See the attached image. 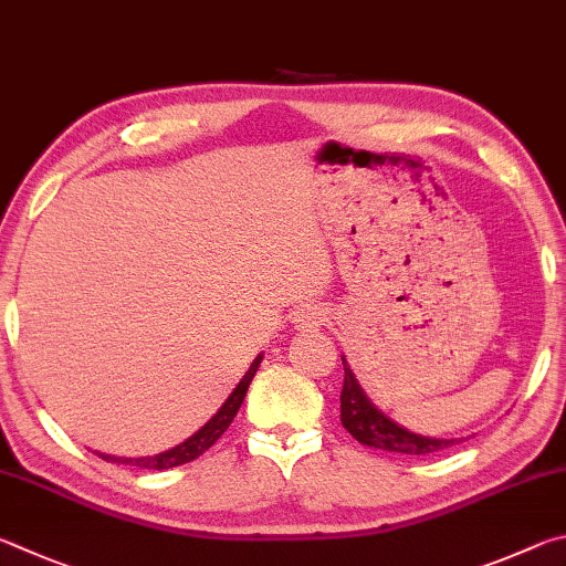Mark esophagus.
<instances>
[{"instance_id":"esophagus-1","label":"esophagus","mask_w":566,"mask_h":566,"mask_svg":"<svg viewBox=\"0 0 566 566\" xmlns=\"http://www.w3.org/2000/svg\"><path fill=\"white\" fill-rule=\"evenodd\" d=\"M328 321V313L321 305H305L298 313H295V323H298V328H321Z\"/></svg>"}]
</instances>
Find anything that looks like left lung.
<instances>
[{"mask_svg": "<svg viewBox=\"0 0 566 566\" xmlns=\"http://www.w3.org/2000/svg\"><path fill=\"white\" fill-rule=\"evenodd\" d=\"M343 392H340V420L343 428L348 430L360 444H368L375 450L385 452H398V454H430L440 452L444 448L462 442V438H428V434H418L408 428H402L400 422L388 418L382 410L373 405V400L360 388L358 378L350 370L348 360L343 355Z\"/></svg>", "mask_w": 566, "mask_h": 566, "instance_id": "8db88e82", "label": "left lung"}]
</instances>
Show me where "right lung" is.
Returning <instances> with one entry per match:
<instances>
[{"instance_id":"1","label":"right lung","mask_w":566,"mask_h":566,"mask_svg":"<svg viewBox=\"0 0 566 566\" xmlns=\"http://www.w3.org/2000/svg\"><path fill=\"white\" fill-rule=\"evenodd\" d=\"M261 360H263V355H258V358L251 363V368L245 370L241 382L235 385L233 392L228 395V400L221 405V410H218L201 430H196L191 438L184 440L181 444H176V448L151 454V458H116V454H106V452H96V454L106 462L136 464V468H146V470H171V468H178V464H186L196 458H201V454L228 430V424L233 422L235 412H238V408H241V402L248 392V385H251L255 370L261 368Z\"/></svg>"}]
</instances>
